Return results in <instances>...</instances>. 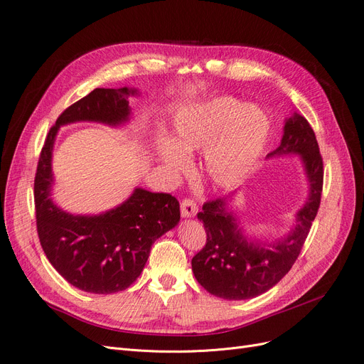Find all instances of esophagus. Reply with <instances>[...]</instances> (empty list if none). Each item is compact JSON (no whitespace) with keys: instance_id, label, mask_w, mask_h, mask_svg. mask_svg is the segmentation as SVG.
Here are the masks:
<instances>
[{"instance_id":"obj_1","label":"esophagus","mask_w":364,"mask_h":364,"mask_svg":"<svg viewBox=\"0 0 364 364\" xmlns=\"http://www.w3.org/2000/svg\"><path fill=\"white\" fill-rule=\"evenodd\" d=\"M197 210H198V206H197L196 200H193V198H183L182 200V203H181V213H182L183 218L194 216L197 213Z\"/></svg>"}]
</instances>
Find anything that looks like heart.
Wrapping results in <instances>:
<instances>
[{
    "label": "heart",
    "mask_w": 364,
    "mask_h": 364,
    "mask_svg": "<svg viewBox=\"0 0 364 364\" xmlns=\"http://www.w3.org/2000/svg\"><path fill=\"white\" fill-rule=\"evenodd\" d=\"M269 134L270 121L263 110L218 97L174 116L170 143L158 144V156L170 171L182 173L186 156L206 151L208 179L218 188H231L263 154Z\"/></svg>",
    "instance_id": "1"
}]
</instances>
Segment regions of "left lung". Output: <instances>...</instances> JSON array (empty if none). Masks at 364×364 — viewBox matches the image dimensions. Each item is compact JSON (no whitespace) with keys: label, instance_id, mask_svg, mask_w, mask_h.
<instances>
[{"label":"left lung","instance_id":"left-lung-1","mask_svg":"<svg viewBox=\"0 0 364 364\" xmlns=\"http://www.w3.org/2000/svg\"><path fill=\"white\" fill-rule=\"evenodd\" d=\"M300 155L308 174L309 197L297 212V224L284 239L263 243L250 240L228 210L225 198L209 200L197 213L206 230V245L191 261L198 284L227 300H246L278 284L296 263L318 213L323 193V158L315 133L304 116L294 113L284 125L281 144L267 155Z\"/></svg>","mask_w":364,"mask_h":364}]
</instances>
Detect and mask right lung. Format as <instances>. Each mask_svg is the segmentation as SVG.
I'll return each instance as SVG.
<instances>
[{"mask_svg":"<svg viewBox=\"0 0 364 364\" xmlns=\"http://www.w3.org/2000/svg\"><path fill=\"white\" fill-rule=\"evenodd\" d=\"M127 86L97 88L67 107L49 129L34 179L37 232L50 264L73 287L94 294L124 291L149 258L152 243L181 220L179 201L171 194L136 188L118 208L100 215H71L50 198L52 151L61 125L94 121L121 125L129 118Z\"/></svg>","mask_w":364,"mask_h":364,"instance_id":"obj_1","label":"right lung"}]
</instances>
